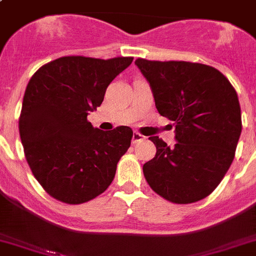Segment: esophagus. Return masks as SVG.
I'll return each mask as SVG.
<instances>
[{"label": "esophagus", "mask_w": 256, "mask_h": 256, "mask_svg": "<svg viewBox=\"0 0 256 256\" xmlns=\"http://www.w3.org/2000/svg\"><path fill=\"white\" fill-rule=\"evenodd\" d=\"M143 139H144V136L140 134V132H136V131H135L134 134H132V144L138 143V142H142Z\"/></svg>", "instance_id": "obj_1"}]
</instances>
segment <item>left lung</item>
<instances>
[{
	"instance_id": "1",
	"label": "left lung",
	"mask_w": 256,
	"mask_h": 256,
	"mask_svg": "<svg viewBox=\"0 0 256 256\" xmlns=\"http://www.w3.org/2000/svg\"><path fill=\"white\" fill-rule=\"evenodd\" d=\"M158 113L174 122V146L150 139L156 156L143 165L146 183L179 205L205 198L230 168L242 130L237 92L214 66L190 62L138 58Z\"/></svg>"
}]
</instances>
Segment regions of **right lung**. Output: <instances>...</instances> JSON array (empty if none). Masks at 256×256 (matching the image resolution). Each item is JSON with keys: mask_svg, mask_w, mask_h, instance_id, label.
I'll return each instance as SVG.
<instances>
[{"mask_svg": "<svg viewBox=\"0 0 256 256\" xmlns=\"http://www.w3.org/2000/svg\"><path fill=\"white\" fill-rule=\"evenodd\" d=\"M131 62V56H62L28 82L19 117L24 154L33 176L58 201L84 204L112 183L132 130H99L88 114L100 106L108 85Z\"/></svg>", "mask_w": 256, "mask_h": 256, "instance_id": "add662e5", "label": "right lung"}]
</instances>
